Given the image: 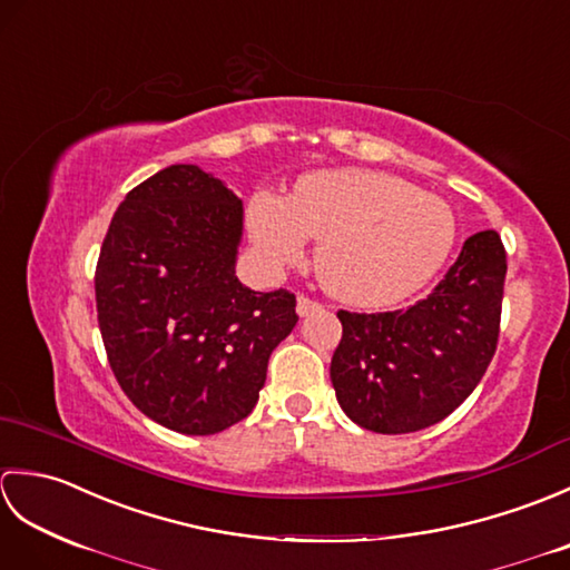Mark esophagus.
I'll list each match as a JSON object with an SVG mask.
<instances>
[{"label": "esophagus", "instance_id": "1", "mask_svg": "<svg viewBox=\"0 0 570 570\" xmlns=\"http://www.w3.org/2000/svg\"><path fill=\"white\" fill-rule=\"evenodd\" d=\"M323 306L318 304V301H313V298H308V296H304L301 294L298 298H296V313L301 318H306V316H311V313H318Z\"/></svg>", "mask_w": 570, "mask_h": 570}]
</instances>
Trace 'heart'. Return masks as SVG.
I'll return each mask as SVG.
<instances>
[{
    "label": "heart",
    "mask_w": 570,
    "mask_h": 570,
    "mask_svg": "<svg viewBox=\"0 0 570 570\" xmlns=\"http://www.w3.org/2000/svg\"><path fill=\"white\" fill-rule=\"evenodd\" d=\"M247 227L272 266L298 264L308 239H318L323 288L360 308L394 306L416 294L443 269L458 235L443 198L372 168L306 174L288 198L254 193Z\"/></svg>",
    "instance_id": "heart-1"
}]
</instances>
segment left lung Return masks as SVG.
<instances>
[{
    "mask_svg": "<svg viewBox=\"0 0 570 570\" xmlns=\"http://www.w3.org/2000/svg\"><path fill=\"white\" fill-rule=\"evenodd\" d=\"M504 274L502 239L485 229L406 311H337L331 382L345 414L374 433L421 431L453 414L498 350Z\"/></svg>",
    "mask_w": 570,
    "mask_h": 570,
    "instance_id": "8db88e82",
    "label": "left lung"
}]
</instances>
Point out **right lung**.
<instances>
[{"instance_id": "obj_1", "label": "right lung", "mask_w": 570, "mask_h": 570, "mask_svg": "<svg viewBox=\"0 0 570 570\" xmlns=\"http://www.w3.org/2000/svg\"><path fill=\"white\" fill-rule=\"evenodd\" d=\"M242 220L220 178L174 164L127 193L100 249L95 301L115 377L144 416L186 435L249 414L298 321L294 294L235 276Z\"/></svg>"}]
</instances>
